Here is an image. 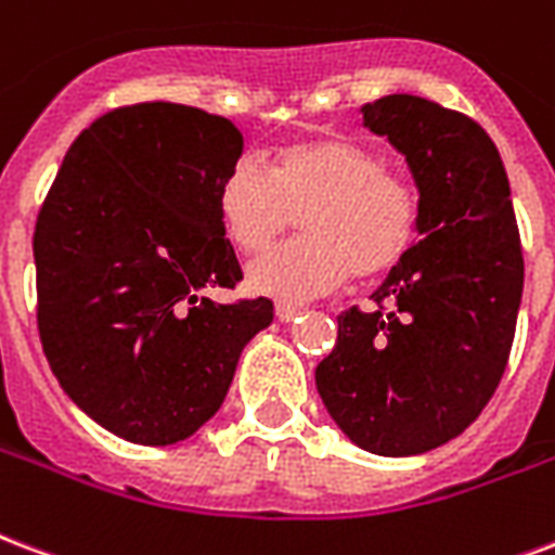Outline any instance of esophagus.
Instances as JSON below:
<instances>
[{
	"label": "esophagus",
	"instance_id": "esophagus-1",
	"mask_svg": "<svg viewBox=\"0 0 555 555\" xmlns=\"http://www.w3.org/2000/svg\"><path fill=\"white\" fill-rule=\"evenodd\" d=\"M299 314H302V308L285 306V302H279V306H276V317H279V320H282V323H294V320Z\"/></svg>",
	"mask_w": 555,
	"mask_h": 555
}]
</instances>
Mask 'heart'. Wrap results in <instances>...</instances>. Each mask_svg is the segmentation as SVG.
Here are the masks:
<instances>
[{
    "mask_svg": "<svg viewBox=\"0 0 555 555\" xmlns=\"http://www.w3.org/2000/svg\"><path fill=\"white\" fill-rule=\"evenodd\" d=\"M223 230L244 253L268 247L296 223L302 238L247 264L253 294L306 302L346 279H378L408 259L418 230L416 194L384 171L370 147L344 137L302 139L279 151L270 171L241 154L218 185Z\"/></svg>",
    "mask_w": 555,
    "mask_h": 555,
    "instance_id": "heart-1",
    "label": "heart"
}]
</instances>
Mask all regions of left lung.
I'll use <instances>...</instances> for the list:
<instances>
[{"label":"left lung","instance_id":"1","mask_svg":"<svg viewBox=\"0 0 555 555\" xmlns=\"http://www.w3.org/2000/svg\"><path fill=\"white\" fill-rule=\"evenodd\" d=\"M361 113L413 175L418 244L372 294L375 311L337 317L317 392L358 448L413 456L460 437L501 384L521 238L501 154L475 118L418 95H384Z\"/></svg>","mask_w":555,"mask_h":555}]
</instances>
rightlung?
Instances as JSON below:
<instances>
[{
    "mask_svg": "<svg viewBox=\"0 0 555 555\" xmlns=\"http://www.w3.org/2000/svg\"><path fill=\"white\" fill-rule=\"evenodd\" d=\"M244 151L230 118L145 101L72 142L37 230V328L63 392L137 446H175L227 399L273 302L218 306L235 287L218 185Z\"/></svg>",
    "mask_w": 555,
    "mask_h": 555,
    "instance_id": "1",
    "label": "right lung"
}]
</instances>
